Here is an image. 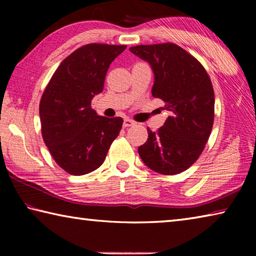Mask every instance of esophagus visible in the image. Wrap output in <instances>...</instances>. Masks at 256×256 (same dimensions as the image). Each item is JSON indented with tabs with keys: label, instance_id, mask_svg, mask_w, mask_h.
<instances>
[{
	"label": "esophagus",
	"instance_id": "34e87169",
	"mask_svg": "<svg viewBox=\"0 0 256 256\" xmlns=\"http://www.w3.org/2000/svg\"><path fill=\"white\" fill-rule=\"evenodd\" d=\"M134 124H136V123H134V120H130V118H125L124 122H123V126L124 128H130V126H133Z\"/></svg>",
	"mask_w": 256,
	"mask_h": 256
}]
</instances>
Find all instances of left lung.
<instances>
[{
    "mask_svg": "<svg viewBox=\"0 0 256 256\" xmlns=\"http://www.w3.org/2000/svg\"><path fill=\"white\" fill-rule=\"evenodd\" d=\"M154 71L152 96L170 112L157 132L148 128V140L138 154L151 170L175 175L188 170L202 154L214 118V92L198 60L172 42L130 48Z\"/></svg>",
    "mask_w": 256,
    "mask_h": 256,
    "instance_id": "obj_1",
    "label": "left lung"
}]
</instances>
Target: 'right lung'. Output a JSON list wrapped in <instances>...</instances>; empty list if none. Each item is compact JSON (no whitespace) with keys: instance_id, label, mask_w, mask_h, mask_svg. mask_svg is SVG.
<instances>
[{"instance_id":"1","label":"right lung","mask_w":256,"mask_h":256,"mask_svg":"<svg viewBox=\"0 0 256 256\" xmlns=\"http://www.w3.org/2000/svg\"><path fill=\"white\" fill-rule=\"evenodd\" d=\"M125 45L88 44L60 64L40 105L42 134L52 157L71 175L96 170L122 128L123 118L99 116L92 100L104 89L110 63Z\"/></svg>"}]
</instances>
